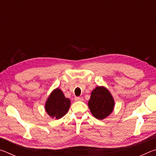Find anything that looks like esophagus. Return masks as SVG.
Here are the masks:
<instances>
[{
  "mask_svg": "<svg viewBox=\"0 0 156 156\" xmlns=\"http://www.w3.org/2000/svg\"><path fill=\"white\" fill-rule=\"evenodd\" d=\"M74 100L76 101H83V98L81 97H76Z\"/></svg>",
  "mask_w": 156,
  "mask_h": 156,
  "instance_id": "34e87169",
  "label": "esophagus"
}]
</instances>
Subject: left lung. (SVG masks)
<instances>
[{
  "label": "left lung",
  "instance_id": "8db88e82",
  "mask_svg": "<svg viewBox=\"0 0 156 156\" xmlns=\"http://www.w3.org/2000/svg\"><path fill=\"white\" fill-rule=\"evenodd\" d=\"M88 105L92 114L97 119L102 120L112 112L114 101L109 91L103 87H97L91 92Z\"/></svg>",
  "mask_w": 156,
  "mask_h": 156
}]
</instances>
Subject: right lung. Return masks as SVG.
Listing matches in <instances>:
<instances>
[{
  "label": "right lung",
  "instance_id": "add662e5",
  "mask_svg": "<svg viewBox=\"0 0 156 156\" xmlns=\"http://www.w3.org/2000/svg\"><path fill=\"white\" fill-rule=\"evenodd\" d=\"M70 105V100L66 98L60 89H56L47 99L45 110L51 117L59 119L67 113Z\"/></svg>",
  "mask_w": 156,
  "mask_h": 156
}]
</instances>
